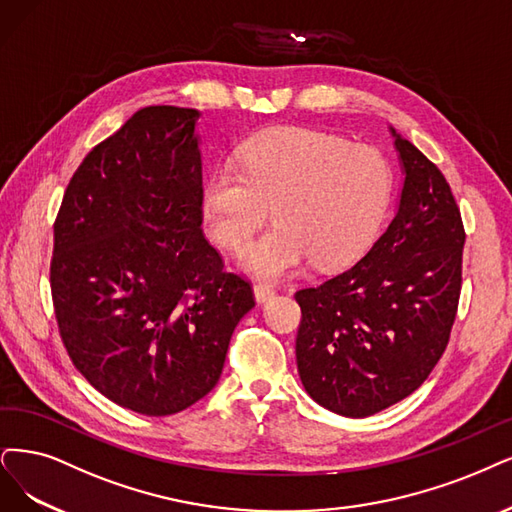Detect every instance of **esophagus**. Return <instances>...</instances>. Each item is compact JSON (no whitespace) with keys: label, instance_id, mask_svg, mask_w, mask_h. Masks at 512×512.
Segmentation results:
<instances>
[{"label":"esophagus","instance_id":"1","mask_svg":"<svg viewBox=\"0 0 512 512\" xmlns=\"http://www.w3.org/2000/svg\"><path fill=\"white\" fill-rule=\"evenodd\" d=\"M253 293H255V299L259 301V304H266V301H270L276 295V291L268 285H255Z\"/></svg>","mask_w":512,"mask_h":512}]
</instances>
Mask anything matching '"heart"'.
I'll return each mask as SVG.
<instances>
[{"label":"heart","instance_id":"obj_1","mask_svg":"<svg viewBox=\"0 0 512 512\" xmlns=\"http://www.w3.org/2000/svg\"><path fill=\"white\" fill-rule=\"evenodd\" d=\"M394 196L388 160L308 128H276L246 143L242 164L223 162L202 187V219L225 249L240 251L270 206L278 219L238 266L261 280L295 274L312 259L344 268L375 242Z\"/></svg>","mask_w":512,"mask_h":512}]
</instances>
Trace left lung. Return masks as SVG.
Listing matches in <instances>:
<instances>
[{"instance_id": "obj_1", "label": "left lung", "mask_w": 512, "mask_h": 512, "mask_svg": "<svg viewBox=\"0 0 512 512\" xmlns=\"http://www.w3.org/2000/svg\"><path fill=\"white\" fill-rule=\"evenodd\" d=\"M388 130L403 173L394 219L352 268L295 293L301 384L346 418H367L424 384L460 299V208L441 170Z\"/></svg>"}]
</instances>
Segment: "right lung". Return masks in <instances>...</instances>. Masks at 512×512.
<instances>
[{
	"instance_id": "1",
	"label": "right lung",
	"mask_w": 512,
	"mask_h": 512,
	"mask_svg": "<svg viewBox=\"0 0 512 512\" xmlns=\"http://www.w3.org/2000/svg\"><path fill=\"white\" fill-rule=\"evenodd\" d=\"M198 120L139 109L75 170L54 223L50 285L73 365L109 401L156 418L217 386L255 306L202 234Z\"/></svg>"
}]
</instances>
